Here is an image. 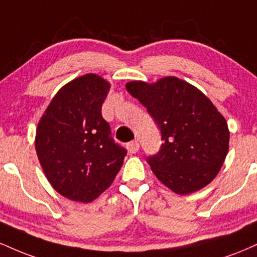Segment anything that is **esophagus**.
<instances>
[{"label":"esophagus","instance_id":"1","mask_svg":"<svg viewBox=\"0 0 257 257\" xmlns=\"http://www.w3.org/2000/svg\"><path fill=\"white\" fill-rule=\"evenodd\" d=\"M139 149H140V145H139L137 140L131 141V143L126 144V150H128L129 153H137L139 151Z\"/></svg>","mask_w":257,"mask_h":257}]
</instances>
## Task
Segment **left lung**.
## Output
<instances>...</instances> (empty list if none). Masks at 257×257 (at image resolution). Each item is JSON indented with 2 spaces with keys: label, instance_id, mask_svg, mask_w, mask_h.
Listing matches in <instances>:
<instances>
[{
  "label": "left lung",
  "instance_id": "obj_1",
  "mask_svg": "<svg viewBox=\"0 0 257 257\" xmlns=\"http://www.w3.org/2000/svg\"><path fill=\"white\" fill-rule=\"evenodd\" d=\"M125 88L161 131V149L146 158L159 181L179 194L196 192L213 181L229 143L226 119L213 102L176 77L153 84L129 82Z\"/></svg>",
  "mask_w": 257,
  "mask_h": 257
}]
</instances>
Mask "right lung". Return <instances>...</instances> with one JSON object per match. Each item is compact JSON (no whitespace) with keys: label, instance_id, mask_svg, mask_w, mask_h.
Listing matches in <instances>:
<instances>
[{"label":"right lung","instance_id":"obj_1","mask_svg":"<svg viewBox=\"0 0 257 257\" xmlns=\"http://www.w3.org/2000/svg\"><path fill=\"white\" fill-rule=\"evenodd\" d=\"M110 84L84 75L64 85L36 131V152L54 190L76 202L95 199L113 182L126 156L114 143L101 107Z\"/></svg>","mask_w":257,"mask_h":257}]
</instances>
